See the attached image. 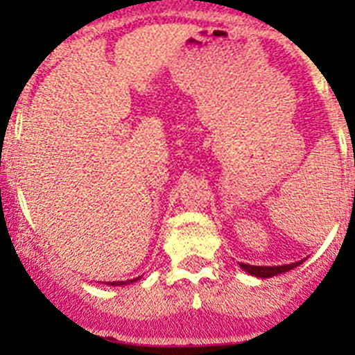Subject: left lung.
Returning <instances> with one entry per match:
<instances>
[{"label": "left lung", "mask_w": 355, "mask_h": 355, "mask_svg": "<svg viewBox=\"0 0 355 355\" xmlns=\"http://www.w3.org/2000/svg\"><path fill=\"white\" fill-rule=\"evenodd\" d=\"M304 259L297 261V263H287V265H272V267H259V265H248V263H239L243 270H247L248 275L258 276V278H270V276L282 275V272H287V270L295 269L298 265L302 263Z\"/></svg>", "instance_id": "left-lung-1"}]
</instances>
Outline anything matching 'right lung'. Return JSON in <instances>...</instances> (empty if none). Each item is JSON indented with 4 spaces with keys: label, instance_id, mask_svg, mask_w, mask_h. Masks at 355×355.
Masks as SVG:
<instances>
[{
    "label": "right lung",
    "instance_id": "right-lung-1",
    "mask_svg": "<svg viewBox=\"0 0 355 355\" xmlns=\"http://www.w3.org/2000/svg\"><path fill=\"white\" fill-rule=\"evenodd\" d=\"M138 278H134V280H125V282H110L112 286H127V284H132V282H136Z\"/></svg>",
    "mask_w": 355,
    "mask_h": 355
}]
</instances>
